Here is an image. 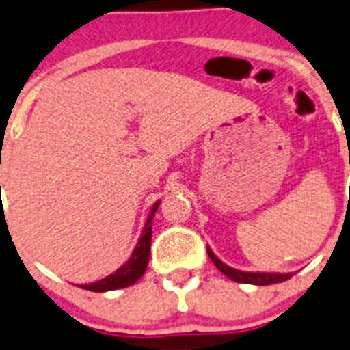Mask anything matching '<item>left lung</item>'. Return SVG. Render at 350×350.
Here are the masks:
<instances>
[{"mask_svg":"<svg viewBox=\"0 0 350 350\" xmlns=\"http://www.w3.org/2000/svg\"><path fill=\"white\" fill-rule=\"evenodd\" d=\"M209 259L213 260V264L220 269L227 278L234 282H239V284H252V285H271L278 284V282H285L291 278V273H252V271H239V269H234V267L227 266V264L221 262L217 255L213 254L211 248H208Z\"/></svg>","mask_w":350,"mask_h":350,"instance_id":"obj_1","label":"left lung"}]
</instances>
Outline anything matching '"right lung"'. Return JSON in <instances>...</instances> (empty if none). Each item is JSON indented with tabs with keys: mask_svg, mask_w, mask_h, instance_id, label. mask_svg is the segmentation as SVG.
Listing matches in <instances>:
<instances>
[{
	"mask_svg": "<svg viewBox=\"0 0 350 350\" xmlns=\"http://www.w3.org/2000/svg\"><path fill=\"white\" fill-rule=\"evenodd\" d=\"M158 204H160V200L154 202L153 208H151L150 217L146 220V226L144 229H142L141 238H139L137 245H135V248H133L132 252V257H130L123 266L118 267L112 275L105 276V278H102V280L98 282H93V284H84L81 285V287L86 288V291H93V293H107V291H116V288H124L129 287V285H133L142 275H144L148 262H150L151 234H153L151 224H153V217L154 211L158 209Z\"/></svg>",
	"mask_w": 350,
	"mask_h": 350,
	"instance_id": "obj_1",
	"label": "right lung"
}]
</instances>
